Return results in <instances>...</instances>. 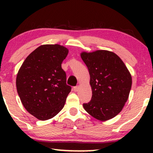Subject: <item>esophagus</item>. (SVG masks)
<instances>
[{
    "label": "esophagus",
    "instance_id": "1",
    "mask_svg": "<svg viewBox=\"0 0 153 153\" xmlns=\"http://www.w3.org/2000/svg\"><path fill=\"white\" fill-rule=\"evenodd\" d=\"M79 85H76V86H74V88H73V90H74V92H77L79 91Z\"/></svg>",
    "mask_w": 153,
    "mask_h": 153
}]
</instances>
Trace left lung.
I'll return each mask as SVG.
<instances>
[{
    "mask_svg": "<svg viewBox=\"0 0 153 153\" xmlns=\"http://www.w3.org/2000/svg\"><path fill=\"white\" fill-rule=\"evenodd\" d=\"M81 57L88 69L92 88L91 100L83 104V108L101 121L114 118L128 99L132 83L130 73L114 52H82Z\"/></svg>",
    "mask_w": 153,
    "mask_h": 153,
    "instance_id": "1",
    "label": "left lung"
}]
</instances>
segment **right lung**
I'll return each instance as SVG.
<instances>
[{"mask_svg": "<svg viewBox=\"0 0 153 153\" xmlns=\"http://www.w3.org/2000/svg\"><path fill=\"white\" fill-rule=\"evenodd\" d=\"M68 54L63 46L41 45L29 54L19 70L18 95L27 111L39 120L52 118L64 107L71 91L61 68Z\"/></svg>", "mask_w": 153, "mask_h": 153, "instance_id": "obj_1", "label": "right lung"}]
</instances>
